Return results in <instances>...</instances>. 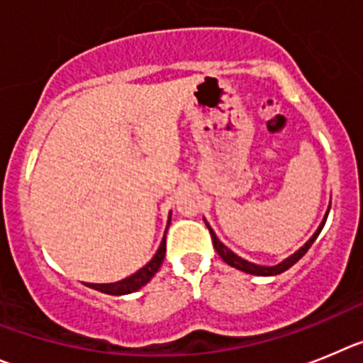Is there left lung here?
Instances as JSON below:
<instances>
[{
	"instance_id": "1",
	"label": "left lung",
	"mask_w": 363,
	"mask_h": 363,
	"mask_svg": "<svg viewBox=\"0 0 363 363\" xmlns=\"http://www.w3.org/2000/svg\"><path fill=\"white\" fill-rule=\"evenodd\" d=\"M328 215H329V211H328V213H325L324 222L320 224V228H318V230H316V233L313 235L311 238H309L308 242H306V246L300 247V250L296 251L295 255H291L289 259H286V260H284V262H280L279 266H271V267L269 266H257V264H251V262H247V260H244V259H240V257H237V255H235L233 251L228 250V247L224 246V244H222L220 240H218L217 235L213 233V230H211V228L208 226V224H206V226H208V230H210V235H211V240H213L215 251H217L218 257H220V259L224 260V262L230 264L231 267H237V269L244 271V273H250V275L271 277V275H280V273H284V271H286V269H289V267H291L293 264L298 262V260L302 259L303 255L308 253V250H309V247H311V244L315 242L316 237H318V233H320V231H322V228H324L325 220H328Z\"/></svg>"
}]
</instances>
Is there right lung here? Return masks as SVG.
Wrapping results in <instances>:
<instances>
[{"instance_id":"right-lung-1","label":"right lung","mask_w":363,"mask_h":363,"mask_svg":"<svg viewBox=\"0 0 363 363\" xmlns=\"http://www.w3.org/2000/svg\"><path fill=\"white\" fill-rule=\"evenodd\" d=\"M168 226H169V220H168ZM164 255H166V233H164V238H162L161 246H159L157 253H155V257H153L145 267H141L137 273H133L132 277L113 284H88V287L97 289V291L101 293H106V295H128V293L137 291L139 287L145 286V284L148 282L155 273H157L162 260H164Z\"/></svg>"}]
</instances>
